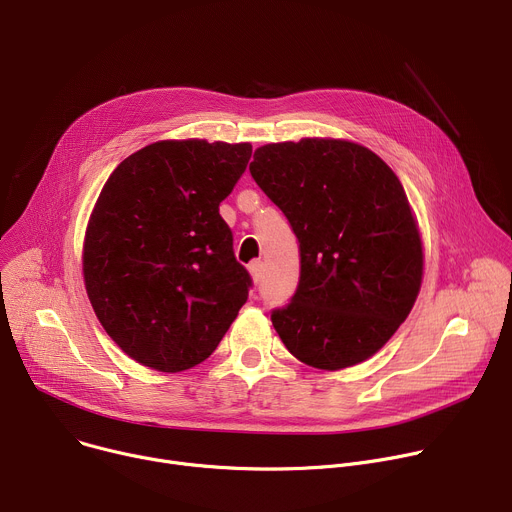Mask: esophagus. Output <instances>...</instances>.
I'll return each mask as SVG.
<instances>
[{"mask_svg": "<svg viewBox=\"0 0 512 512\" xmlns=\"http://www.w3.org/2000/svg\"><path fill=\"white\" fill-rule=\"evenodd\" d=\"M249 271H251V277H253L255 283H259L263 279V263L261 261H253L249 265Z\"/></svg>", "mask_w": 512, "mask_h": 512, "instance_id": "34e87169", "label": "esophagus"}]
</instances>
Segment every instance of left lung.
Masks as SVG:
<instances>
[{
  "instance_id": "8db88e82",
  "label": "left lung",
  "mask_w": 512,
  "mask_h": 512,
  "mask_svg": "<svg viewBox=\"0 0 512 512\" xmlns=\"http://www.w3.org/2000/svg\"><path fill=\"white\" fill-rule=\"evenodd\" d=\"M249 172L300 243L296 294L271 312L285 348L324 371L367 360L421 285V239L399 178L362 145L320 137L263 145Z\"/></svg>"
}]
</instances>
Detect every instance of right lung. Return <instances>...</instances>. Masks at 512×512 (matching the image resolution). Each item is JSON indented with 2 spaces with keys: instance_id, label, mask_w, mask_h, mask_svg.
<instances>
[{
  "instance_id": "1",
  "label": "right lung",
  "mask_w": 512,
  "mask_h": 512,
  "mask_svg": "<svg viewBox=\"0 0 512 512\" xmlns=\"http://www.w3.org/2000/svg\"><path fill=\"white\" fill-rule=\"evenodd\" d=\"M251 143L158 141L125 158L91 214L83 271L93 310L125 354L162 373L208 358L249 298L218 206Z\"/></svg>"
}]
</instances>
